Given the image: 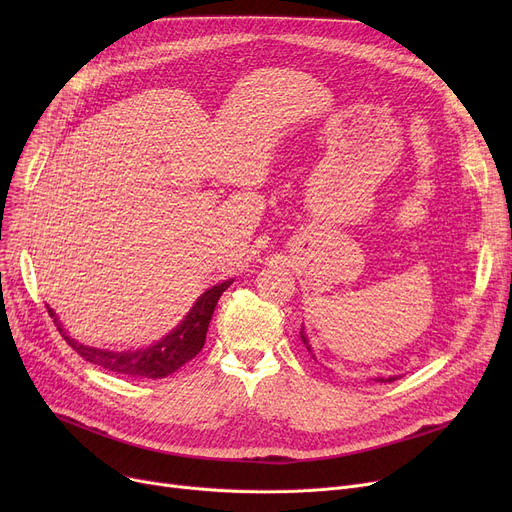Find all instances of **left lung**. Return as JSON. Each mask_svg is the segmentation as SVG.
I'll use <instances>...</instances> for the list:
<instances>
[{
	"instance_id": "left-lung-1",
	"label": "left lung",
	"mask_w": 512,
	"mask_h": 512,
	"mask_svg": "<svg viewBox=\"0 0 512 512\" xmlns=\"http://www.w3.org/2000/svg\"><path fill=\"white\" fill-rule=\"evenodd\" d=\"M301 340H303V344H305V348L309 351V355L315 359V355H313V351H311V344H309V340H307V334H305V328H301ZM396 380V375H390V378H378L375 382H394Z\"/></svg>"
}]
</instances>
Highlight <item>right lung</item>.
I'll list each match as a JSON object with an SVG mask.
<instances>
[{"label":"right lung","instance_id":"add662e5","mask_svg":"<svg viewBox=\"0 0 512 512\" xmlns=\"http://www.w3.org/2000/svg\"><path fill=\"white\" fill-rule=\"evenodd\" d=\"M232 282L234 280H226L222 284L207 288L195 301L191 311L184 315L180 324L174 330H170L164 338H159L157 342L143 348H128V351H110V348H97V346L78 342L66 334L53 309L47 307V311L53 319V324L58 326L60 334L64 336V340L85 361L99 365L107 371H114L118 375H128V378L161 380V378H168L170 373H174L184 363L195 359L201 353L213 309L218 305L222 292Z\"/></svg>","mask_w":512,"mask_h":512}]
</instances>
